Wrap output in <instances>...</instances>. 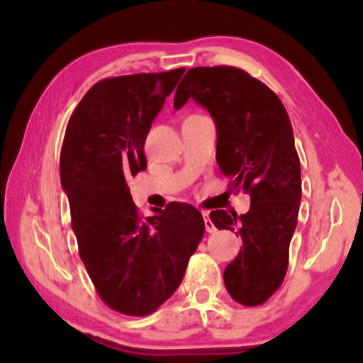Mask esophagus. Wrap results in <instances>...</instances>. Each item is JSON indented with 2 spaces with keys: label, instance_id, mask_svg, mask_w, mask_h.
I'll use <instances>...</instances> for the list:
<instances>
[{
  "label": "esophagus",
  "instance_id": "1",
  "mask_svg": "<svg viewBox=\"0 0 363 363\" xmlns=\"http://www.w3.org/2000/svg\"><path fill=\"white\" fill-rule=\"evenodd\" d=\"M203 218H204V226H206L207 233H213V230L217 229V228L213 226V223H212V220L209 217V212H203Z\"/></svg>",
  "mask_w": 363,
  "mask_h": 363
}]
</instances>
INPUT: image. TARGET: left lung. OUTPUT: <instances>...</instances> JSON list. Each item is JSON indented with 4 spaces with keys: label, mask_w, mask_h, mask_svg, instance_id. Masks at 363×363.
<instances>
[{
    "label": "left lung",
    "mask_w": 363,
    "mask_h": 363,
    "mask_svg": "<svg viewBox=\"0 0 363 363\" xmlns=\"http://www.w3.org/2000/svg\"><path fill=\"white\" fill-rule=\"evenodd\" d=\"M194 98L217 126V162L233 190L251 196L243 215L212 211L218 229L243 246L225 269L229 295L259 306L281 287L301 201V167L291 123L281 99L264 82L235 67H196L184 76L174 109Z\"/></svg>",
    "instance_id": "8db88e82"
}]
</instances>
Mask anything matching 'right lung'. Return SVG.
<instances>
[{
    "mask_svg": "<svg viewBox=\"0 0 363 363\" xmlns=\"http://www.w3.org/2000/svg\"><path fill=\"white\" fill-rule=\"evenodd\" d=\"M186 68L96 82L72 113L60 151L79 257L99 298L145 317L173 295L204 235L203 215L169 203L138 215L128 177L146 168L145 140Z\"/></svg>",
    "mask_w": 363,
    "mask_h": 363,
    "instance_id": "right-lung-1",
    "label": "right lung"
}]
</instances>
